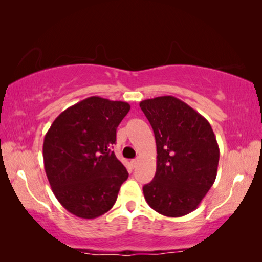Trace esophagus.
<instances>
[{
    "label": "esophagus",
    "mask_w": 262,
    "mask_h": 262,
    "mask_svg": "<svg viewBox=\"0 0 262 262\" xmlns=\"http://www.w3.org/2000/svg\"><path fill=\"white\" fill-rule=\"evenodd\" d=\"M137 164H139V159H132L130 161V165L133 168H135Z\"/></svg>",
    "instance_id": "esophagus-1"
}]
</instances>
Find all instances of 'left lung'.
Instances as JSON below:
<instances>
[{
  "instance_id": "obj_1",
  "label": "left lung",
  "mask_w": 262,
  "mask_h": 262,
  "mask_svg": "<svg viewBox=\"0 0 262 262\" xmlns=\"http://www.w3.org/2000/svg\"><path fill=\"white\" fill-rule=\"evenodd\" d=\"M140 107L152 127L157 147L156 173L143 186L145 201L164 216L187 215L216 179L220 148L212 128L173 96L142 100Z\"/></svg>"
}]
</instances>
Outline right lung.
Masks as SVG:
<instances>
[{
    "instance_id": "right-lung-1",
    "label": "right lung",
    "mask_w": 262,
    "mask_h": 262,
    "mask_svg": "<svg viewBox=\"0 0 262 262\" xmlns=\"http://www.w3.org/2000/svg\"><path fill=\"white\" fill-rule=\"evenodd\" d=\"M130 106L98 96L64 110L43 139L47 179L62 207L81 219L107 212L128 172L111 147Z\"/></svg>"
}]
</instances>
